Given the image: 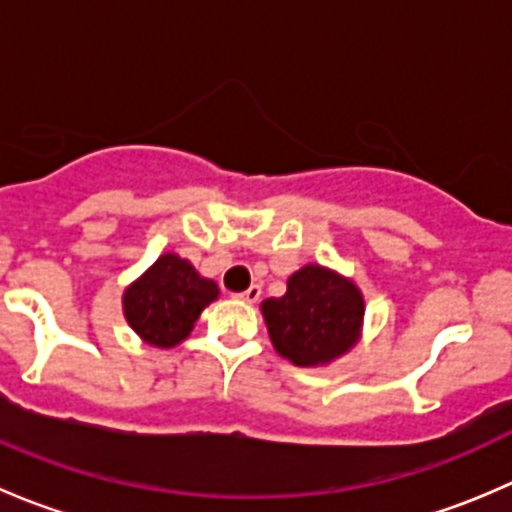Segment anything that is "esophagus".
Instances as JSON below:
<instances>
[{"label":"esophagus","instance_id":"obj_1","mask_svg":"<svg viewBox=\"0 0 512 512\" xmlns=\"http://www.w3.org/2000/svg\"><path fill=\"white\" fill-rule=\"evenodd\" d=\"M260 297H262V287L260 285H250L245 289V292L240 294V299H245V302H250V304L260 302Z\"/></svg>","mask_w":512,"mask_h":512}]
</instances>
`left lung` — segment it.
<instances>
[{
  "instance_id": "1",
  "label": "left lung",
  "mask_w": 512,
  "mask_h": 512,
  "mask_svg": "<svg viewBox=\"0 0 512 512\" xmlns=\"http://www.w3.org/2000/svg\"><path fill=\"white\" fill-rule=\"evenodd\" d=\"M277 354L297 366H319L354 347L364 319V297L347 277L322 265H304L282 297L262 302Z\"/></svg>"
}]
</instances>
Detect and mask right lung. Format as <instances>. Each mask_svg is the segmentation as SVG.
Listing matches in <instances>:
<instances>
[{
	"label": "right lung",
	"mask_w": 512,
	"mask_h": 512,
	"mask_svg": "<svg viewBox=\"0 0 512 512\" xmlns=\"http://www.w3.org/2000/svg\"><path fill=\"white\" fill-rule=\"evenodd\" d=\"M220 289L183 257L165 252L123 292V314L133 332L153 347L170 349L193 332L200 312Z\"/></svg>",
	"instance_id": "right-lung-1"
}]
</instances>
